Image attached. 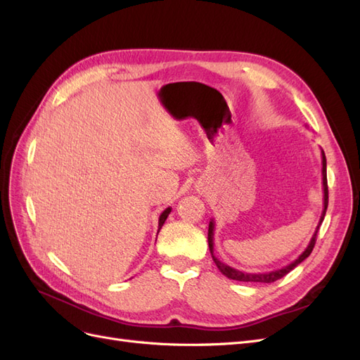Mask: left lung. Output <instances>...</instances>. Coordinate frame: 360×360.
<instances>
[{
  "mask_svg": "<svg viewBox=\"0 0 360 360\" xmlns=\"http://www.w3.org/2000/svg\"><path fill=\"white\" fill-rule=\"evenodd\" d=\"M321 176H323V212H321V216H320V222L317 225V228H315V233L311 238L309 245L307 246V249L303 250V252L292 261V263H290L288 266L285 267H281L278 270H274V271H266V274H246V271H242V270H237V269H233L228 264L222 263L221 259H217L213 254V246H214V242H213V236H214V221L212 219L210 224H209V248H210V254H212V258L214 261V264L217 266V269H219L222 271V275H225L226 278L230 279H234V281H242V282H254V284H271V282H275L278 279H281L282 276H285L287 274H290V271L299 266L303 259H307L312 249H314V245H315V240H317V233L320 230V225L326 216V210H328V204H329V189H328V174H326V156H324V151L321 150Z\"/></svg>",
  "mask_w": 360,
  "mask_h": 360,
  "instance_id": "1",
  "label": "left lung"
}]
</instances>
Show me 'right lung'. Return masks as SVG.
<instances>
[{"instance_id":"obj_1","label":"right lung","mask_w":360,"mask_h":360,"mask_svg":"<svg viewBox=\"0 0 360 360\" xmlns=\"http://www.w3.org/2000/svg\"><path fill=\"white\" fill-rule=\"evenodd\" d=\"M171 213V207H168V209H165L163 210L162 213H160V216H159V226H158V233L160 231V228H162V225L165 224V221H167V217H168V214Z\"/></svg>"}]
</instances>
